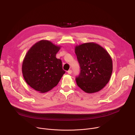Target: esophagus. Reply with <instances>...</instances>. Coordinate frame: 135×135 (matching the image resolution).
Returning a JSON list of instances; mask_svg holds the SVG:
<instances>
[{
	"label": "esophagus",
	"mask_w": 135,
	"mask_h": 135,
	"mask_svg": "<svg viewBox=\"0 0 135 135\" xmlns=\"http://www.w3.org/2000/svg\"><path fill=\"white\" fill-rule=\"evenodd\" d=\"M67 72H68V73L69 74H71V73H72V71H71V70H69Z\"/></svg>",
	"instance_id": "1"
}]
</instances>
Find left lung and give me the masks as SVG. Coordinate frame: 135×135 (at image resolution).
Here are the masks:
<instances>
[{
	"label": "left lung",
	"mask_w": 135,
	"mask_h": 135,
	"mask_svg": "<svg viewBox=\"0 0 135 135\" xmlns=\"http://www.w3.org/2000/svg\"><path fill=\"white\" fill-rule=\"evenodd\" d=\"M81 67L76 78L77 85L88 93L97 92L108 83L113 71V62L108 52L100 45L85 43L75 47Z\"/></svg>",
	"instance_id": "left-lung-1"
}]
</instances>
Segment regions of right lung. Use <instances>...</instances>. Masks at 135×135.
I'll use <instances>...</instances> for the list:
<instances>
[{"mask_svg": "<svg viewBox=\"0 0 135 135\" xmlns=\"http://www.w3.org/2000/svg\"><path fill=\"white\" fill-rule=\"evenodd\" d=\"M61 48L51 41L41 40L28 50L23 59L22 71L26 83L40 93L57 85L63 75L62 62L56 54Z\"/></svg>", "mask_w": 135, "mask_h": 135, "instance_id": "add662e5", "label": "right lung"}]
</instances>
